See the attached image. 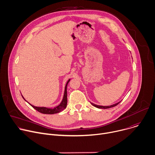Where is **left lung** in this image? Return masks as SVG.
<instances>
[{"instance_id":"8db88e82","label":"left lung","mask_w":155,"mask_h":155,"mask_svg":"<svg viewBox=\"0 0 155 155\" xmlns=\"http://www.w3.org/2000/svg\"><path fill=\"white\" fill-rule=\"evenodd\" d=\"M121 101H120V102H117V103H116V104H113V105H108V106H103V105H96V104H93V103H91V104L93 105V106H94V107H96V108H104V109H106V108H111V107H115V106H116V105H117Z\"/></svg>"}]
</instances>
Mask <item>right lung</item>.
<instances>
[{"instance_id":"add662e5","label":"right lung","mask_w":155,"mask_h":155,"mask_svg":"<svg viewBox=\"0 0 155 155\" xmlns=\"http://www.w3.org/2000/svg\"><path fill=\"white\" fill-rule=\"evenodd\" d=\"M71 79H69V80L68 81L67 83L65 84V90H64V96L62 98V100L61 101V102L60 103L59 105H58V106L54 107V108H48L46 107H37V106H34L32 104H31L30 103H29L23 96V95H21L23 98L29 104H30L34 108H35L36 110H37L38 112L41 113V114H57V113H59L61 112H62L63 110H64L67 106V104H68V93H67V86L68 84L69 83V82L70 81Z\"/></svg>"}]
</instances>
